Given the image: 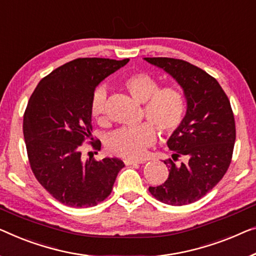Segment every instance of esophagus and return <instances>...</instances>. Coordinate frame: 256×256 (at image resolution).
<instances>
[{
    "label": "esophagus",
    "instance_id": "esophagus-1",
    "mask_svg": "<svg viewBox=\"0 0 256 256\" xmlns=\"http://www.w3.org/2000/svg\"><path fill=\"white\" fill-rule=\"evenodd\" d=\"M124 163L126 166H134V164H141V163H144V161H136V160L126 158V160H124Z\"/></svg>",
    "mask_w": 256,
    "mask_h": 256
}]
</instances>
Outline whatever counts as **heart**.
<instances>
[{
    "mask_svg": "<svg viewBox=\"0 0 256 256\" xmlns=\"http://www.w3.org/2000/svg\"><path fill=\"white\" fill-rule=\"evenodd\" d=\"M123 84L133 98L144 104V117L152 124L144 123L138 126L118 128L108 136L106 147L114 155L139 158L155 142L154 126L162 134H171L180 128L186 116L188 101L185 94L177 87L160 88L158 80L144 72L128 76ZM106 98L104 87H98L92 95L90 112L95 120H104Z\"/></svg>",
    "mask_w": 256,
    "mask_h": 256,
    "instance_id": "1",
    "label": "heart"
}]
</instances>
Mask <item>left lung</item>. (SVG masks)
Listing matches in <instances>:
<instances>
[{
  "label": "left lung",
  "instance_id": "8db88e82",
  "mask_svg": "<svg viewBox=\"0 0 256 256\" xmlns=\"http://www.w3.org/2000/svg\"><path fill=\"white\" fill-rule=\"evenodd\" d=\"M184 90L188 101L185 120L168 140L174 160H166L169 177L150 188L163 204L184 206L201 199L217 185L228 169L236 141V123L230 101L217 80L186 60L146 57ZM180 156L186 164H176Z\"/></svg>",
  "mask_w": 256,
  "mask_h": 256
}]
</instances>
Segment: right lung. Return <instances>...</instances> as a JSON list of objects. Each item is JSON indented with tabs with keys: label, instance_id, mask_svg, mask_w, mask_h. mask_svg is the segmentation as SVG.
Returning <instances> with one entry per match:
<instances>
[{
	"label": "right lung",
	"instance_id": "right-lung-1",
	"mask_svg": "<svg viewBox=\"0 0 256 256\" xmlns=\"http://www.w3.org/2000/svg\"><path fill=\"white\" fill-rule=\"evenodd\" d=\"M128 58H77L40 80L30 95L22 132L30 169L38 182L60 204L93 207L110 196L125 164L120 158L82 161L85 141L100 150L92 136L90 98L102 80Z\"/></svg>",
	"mask_w": 256,
	"mask_h": 256
}]
</instances>
